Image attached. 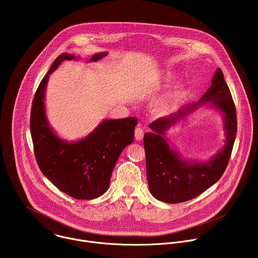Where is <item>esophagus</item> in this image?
<instances>
[{
  "label": "esophagus",
  "instance_id": "esophagus-1",
  "mask_svg": "<svg viewBox=\"0 0 258 258\" xmlns=\"http://www.w3.org/2000/svg\"><path fill=\"white\" fill-rule=\"evenodd\" d=\"M143 136H144V131L142 127H137L135 130V139L137 141H141L143 139Z\"/></svg>",
  "mask_w": 258,
  "mask_h": 258
}]
</instances>
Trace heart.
I'll use <instances>...</instances> for the list:
<instances>
[{
    "mask_svg": "<svg viewBox=\"0 0 258 258\" xmlns=\"http://www.w3.org/2000/svg\"><path fill=\"white\" fill-rule=\"evenodd\" d=\"M165 79L170 81L172 79V75L167 73ZM183 96V87L178 85L168 93L159 97L155 102V110L159 114H167L171 112L172 110L177 106L179 100Z\"/></svg>",
    "mask_w": 258,
    "mask_h": 258,
    "instance_id": "obj_1",
    "label": "heart"
}]
</instances>
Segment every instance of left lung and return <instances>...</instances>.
<instances>
[{
	"mask_svg": "<svg viewBox=\"0 0 258 258\" xmlns=\"http://www.w3.org/2000/svg\"><path fill=\"white\" fill-rule=\"evenodd\" d=\"M207 102L225 116V146L208 162H188L170 148L164 134L172 124ZM149 127L153 132L145 134L144 147L147 179L154 198L165 203H180L199 196L214 185L227 168L237 135L236 107L223 71L220 68L215 71L210 88L199 102L187 105L173 115L156 119Z\"/></svg>",
	"mask_w": 258,
	"mask_h": 258,
	"instance_id": "left-lung-1",
	"label": "left lung"
}]
</instances>
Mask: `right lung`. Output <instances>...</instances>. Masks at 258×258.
<instances>
[{
  "label": "right lung",
  "instance_id": "1",
  "mask_svg": "<svg viewBox=\"0 0 258 258\" xmlns=\"http://www.w3.org/2000/svg\"><path fill=\"white\" fill-rule=\"evenodd\" d=\"M107 53H98L90 61H98ZM76 59L62 54L54 61L35 92L30 133L34 155L45 176L72 198L91 200L103 195L116 161L125 147L134 142L136 117L105 119L89 136L78 141L60 139L49 125L45 110V91L51 73L64 61Z\"/></svg>",
  "mask_w": 258,
  "mask_h": 258
}]
</instances>
